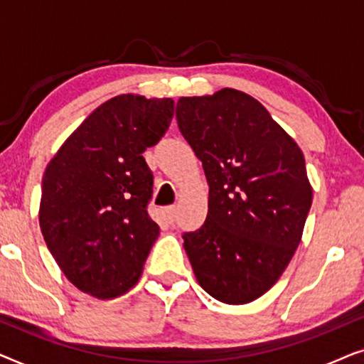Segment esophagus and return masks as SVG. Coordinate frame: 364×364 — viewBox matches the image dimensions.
Segmentation results:
<instances>
[{
    "instance_id": "34e87169",
    "label": "esophagus",
    "mask_w": 364,
    "mask_h": 364,
    "mask_svg": "<svg viewBox=\"0 0 364 364\" xmlns=\"http://www.w3.org/2000/svg\"><path fill=\"white\" fill-rule=\"evenodd\" d=\"M167 220L171 222V223H173L176 222V217H177V207L176 205H172V207H167Z\"/></svg>"
}]
</instances>
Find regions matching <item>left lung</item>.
<instances>
[{
    "mask_svg": "<svg viewBox=\"0 0 364 364\" xmlns=\"http://www.w3.org/2000/svg\"><path fill=\"white\" fill-rule=\"evenodd\" d=\"M176 117L210 187L207 220L183 233V248L208 295L245 305L275 285L300 245L313 200L305 157L237 89L181 97Z\"/></svg>",
    "mask_w": 364,
    "mask_h": 364,
    "instance_id": "obj_1",
    "label": "left lung"
}]
</instances>
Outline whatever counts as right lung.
<instances>
[{
    "mask_svg": "<svg viewBox=\"0 0 364 364\" xmlns=\"http://www.w3.org/2000/svg\"><path fill=\"white\" fill-rule=\"evenodd\" d=\"M173 117L171 97L121 94L101 104L69 136L43 176L39 227L74 287L111 300L142 275L159 237L149 217L152 172L144 151Z\"/></svg>",
    "mask_w": 364,
    "mask_h": 364,
    "instance_id": "add662e5",
    "label": "right lung"
}]
</instances>
